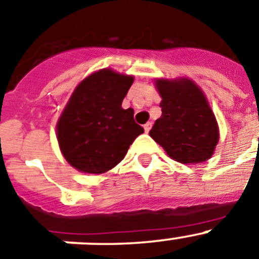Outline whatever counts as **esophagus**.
Segmentation results:
<instances>
[{
	"label": "esophagus",
	"mask_w": 259,
	"mask_h": 259,
	"mask_svg": "<svg viewBox=\"0 0 259 259\" xmlns=\"http://www.w3.org/2000/svg\"><path fill=\"white\" fill-rule=\"evenodd\" d=\"M151 127H152V122H147V124L144 125V132L149 133V130H151Z\"/></svg>",
	"instance_id": "obj_1"
}]
</instances>
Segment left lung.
Here are the masks:
<instances>
[{
    "mask_svg": "<svg viewBox=\"0 0 259 259\" xmlns=\"http://www.w3.org/2000/svg\"><path fill=\"white\" fill-rule=\"evenodd\" d=\"M162 115L149 135L180 163H202L219 143V125L202 89L190 79H157Z\"/></svg>",
    "mask_w": 259,
    "mask_h": 259,
    "instance_id": "left-lung-1",
    "label": "left lung"
}]
</instances>
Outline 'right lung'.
I'll list each match as a JSON object with an SVG mask.
<instances>
[{
	"label": "right lung",
	"mask_w": 259,
	"mask_h": 259,
	"mask_svg": "<svg viewBox=\"0 0 259 259\" xmlns=\"http://www.w3.org/2000/svg\"><path fill=\"white\" fill-rule=\"evenodd\" d=\"M134 76L102 69L87 76L57 121V141L67 162L80 172L103 174L124 159L144 129L134 110L121 107Z\"/></svg>",
	"instance_id": "add662e5"
}]
</instances>
